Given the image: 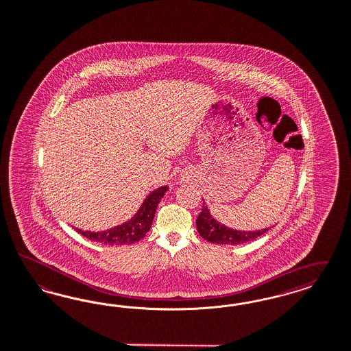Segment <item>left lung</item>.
Listing matches in <instances>:
<instances>
[{"mask_svg": "<svg viewBox=\"0 0 351 351\" xmlns=\"http://www.w3.org/2000/svg\"><path fill=\"white\" fill-rule=\"evenodd\" d=\"M197 230L201 237H204L206 241L211 243H220V245H241L246 242L253 241L259 236L265 234L271 230L263 228L258 230H240L230 228L224 224H221L217 219L214 218L210 213V208L204 201L202 211L197 218Z\"/></svg>", "mask_w": 351, "mask_h": 351, "instance_id": "left-lung-1", "label": "left lung"}]
</instances>
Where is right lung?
I'll return each mask as SVG.
<instances>
[{
  "label": "right lung",
  "instance_id": "1",
  "mask_svg": "<svg viewBox=\"0 0 351 351\" xmlns=\"http://www.w3.org/2000/svg\"><path fill=\"white\" fill-rule=\"evenodd\" d=\"M169 191V185L159 186L153 192L146 195L144 202L138 207L136 214L132 218L119 226H115L112 228L106 230H84L73 227L76 232L83 234L90 241L99 242L104 245H132L134 242H138L145 237L146 232H149L153 219L156 215L158 204L160 202L162 197Z\"/></svg>",
  "mask_w": 351,
  "mask_h": 351
}]
</instances>
